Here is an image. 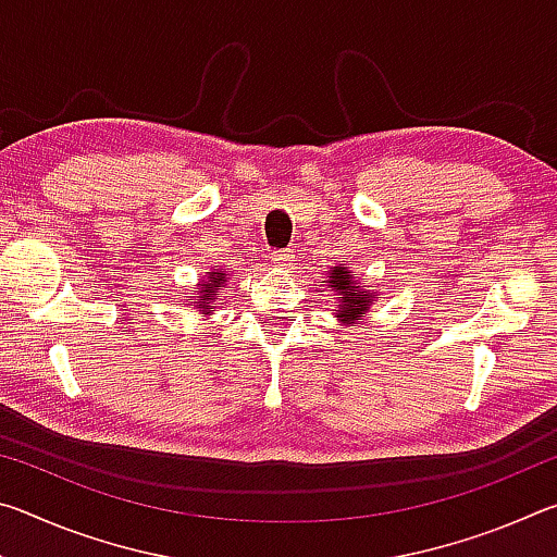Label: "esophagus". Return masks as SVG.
Returning <instances> with one entry per match:
<instances>
[{
    "label": "esophagus",
    "mask_w": 557,
    "mask_h": 557,
    "mask_svg": "<svg viewBox=\"0 0 557 557\" xmlns=\"http://www.w3.org/2000/svg\"><path fill=\"white\" fill-rule=\"evenodd\" d=\"M272 265L280 270H292V265H295V250H275L272 252Z\"/></svg>",
    "instance_id": "34e87169"
}]
</instances>
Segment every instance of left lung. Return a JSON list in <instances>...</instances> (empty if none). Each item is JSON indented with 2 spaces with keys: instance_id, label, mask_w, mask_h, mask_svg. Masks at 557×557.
Listing matches in <instances>:
<instances>
[{
  "instance_id": "1",
  "label": "left lung",
  "mask_w": 557,
  "mask_h": 557,
  "mask_svg": "<svg viewBox=\"0 0 557 557\" xmlns=\"http://www.w3.org/2000/svg\"><path fill=\"white\" fill-rule=\"evenodd\" d=\"M326 282H329V287L334 289V295L338 299L334 312L342 324H356V319L369 312V307L375 299H379L375 297V292L358 289V282L354 280V275L346 268L329 270Z\"/></svg>"
}]
</instances>
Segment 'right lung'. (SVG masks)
<instances>
[{
	"mask_svg": "<svg viewBox=\"0 0 557 557\" xmlns=\"http://www.w3.org/2000/svg\"><path fill=\"white\" fill-rule=\"evenodd\" d=\"M225 282H228V272L215 265V270L209 272V275L201 280V285L196 287V289H199V299L191 301V305L196 307V312H199V314H213L215 312V307H213L215 292H219L225 285Z\"/></svg>",
	"mask_w": 557,
	"mask_h": 557,
	"instance_id": "right-lung-1",
	"label": "right lung"
}]
</instances>
